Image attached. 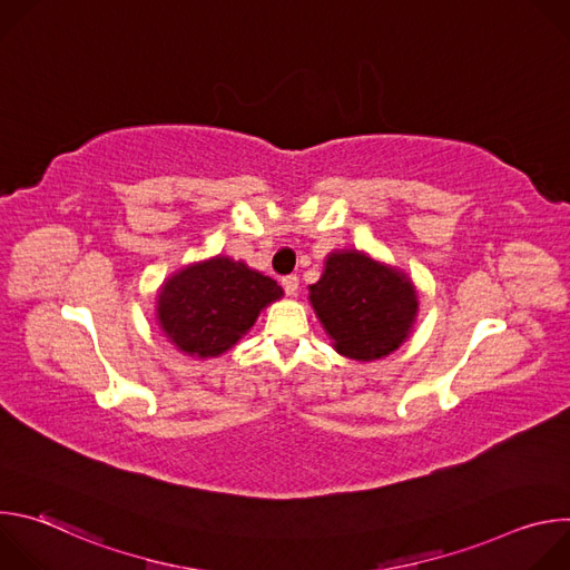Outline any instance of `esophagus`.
<instances>
[{
    "label": "esophagus",
    "mask_w": 570,
    "mask_h": 570,
    "mask_svg": "<svg viewBox=\"0 0 570 570\" xmlns=\"http://www.w3.org/2000/svg\"><path fill=\"white\" fill-rule=\"evenodd\" d=\"M282 286H284V291H286V295H297V288H299V277L297 275H288V277H284L282 279Z\"/></svg>",
    "instance_id": "1"
}]
</instances>
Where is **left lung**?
Returning a JSON list of instances; mask_svg holds the SVG:
<instances>
[{
  "label": "left lung",
  "mask_w": 570,
  "mask_h": 570,
  "mask_svg": "<svg viewBox=\"0 0 570 570\" xmlns=\"http://www.w3.org/2000/svg\"><path fill=\"white\" fill-rule=\"evenodd\" d=\"M308 302L332 347L361 363L399 350L420 311L411 277L361 250L332 253L322 277L308 286Z\"/></svg>",
  "instance_id": "1"
}]
</instances>
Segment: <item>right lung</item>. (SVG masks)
<instances>
[{
  "instance_id": "obj_1",
  "label": "right lung",
  "mask_w": 570,
  "mask_h": 570,
  "mask_svg": "<svg viewBox=\"0 0 570 570\" xmlns=\"http://www.w3.org/2000/svg\"><path fill=\"white\" fill-rule=\"evenodd\" d=\"M282 286L229 257H212L174 273L159 286V332L185 356L216 358L250 332Z\"/></svg>"
}]
</instances>
